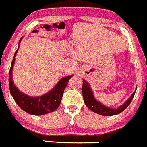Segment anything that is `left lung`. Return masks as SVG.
Masks as SVG:
<instances>
[{
	"label": "left lung",
	"mask_w": 147,
	"mask_h": 147,
	"mask_svg": "<svg viewBox=\"0 0 147 147\" xmlns=\"http://www.w3.org/2000/svg\"><path fill=\"white\" fill-rule=\"evenodd\" d=\"M82 95H83L84 102H85V105L88 107L89 109H90L92 111L95 112V113H98V114L101 115V116H114V115L119 114L123 111L129 105V104L131 102L132 99H133L134 96L135 95V92H133L131 96L124 102L122 105L119 106L117 108H109V107L105 106L102 105L101 102H98L97 100H95V97H94L92 91L91 90L89 84L83 79V82H82Z\"/></svg>",
	"instance_id": "1"
}]
</instances>
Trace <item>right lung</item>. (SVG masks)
I'll list each match as a JSON object with an SVG mask.
<instances>
[{"mask_svg": "<svg viewBox=\"0 0 147 147\" xmlns=\"http://www.w3.org/2000/svg\"><path fill=\"white\" fill-rule=\"evenodd\" d=\"M23 37H21L18 42V47L15 52L9 71L8 82H9V88L11 95L17 105L21 109L24 110V111L31 115L41 116V115L47 114L50 112L55 111L60 105L65 88L67 85L69 79L73 75L62 78L53 89L40 97H30L23 93L22 92H20L14 85L13 81L12 70L14 62H15V57L18 52L20 43Z\"/></svg>", "mask_w": 147, "mask_h": 147, "instance_id": "right-lung-1", "label": "right lung"}]
</instances>
